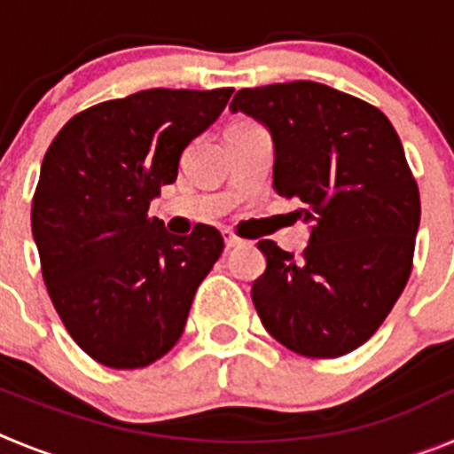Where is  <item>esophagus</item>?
<instances>
[{
  "mask_svg": "<svg viewBox=\"0 0 454 454\" xmlns=\"http://www.w3.org/2000/svg\"><path fill=\"white\" fill-rule=\"evenodd\" d=\"M240 246H246V240L239 239V236L231 234V231H224V247H227V250H231V247H240Z\"/></svg>",
  "mask_w": 454,
  "mask_h": 454,
  "instance_id": "1",
  "label": "esophagus"
}]
</instances>
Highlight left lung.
I'll return each mask as SVG.
<instances>
[{"label": "left lung", "instance_id": "1", "mask_svg": "<svg viewBox=\"0 0 454 454\" xmlns=\"http://www.w3.org/2000/svg\"><path fill=\"white\" fill-rule=\"evenodd\" d=\"M230 111L266 127L272 188L302 204L309 224L300 259L259 240L256 314L298 355L356 350L400 298L414 259L420 198L398 134L380 108L316 82L243 88Z\"/></svg>", "mask_w": 454, "mask_h": 454}]
</instances>
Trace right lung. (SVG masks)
<instances>
[{
	"label": "right lung",
	"instance_id": "1",
	"mask_svg": "<svg viewBox=\"0 0 454 454\" xmlns=\"http://www.w3.org/2000/svg\"><path fill=\"white\" fill-rule=\"evenodd\" d=\"M234 88H152L98 104L59 131L40 166L31 231L66 330L108 368H143L179 340L223 252L215 227L175 236L147 208Z\"/></svg>",
	"mask_w": 454,
	"mask_h": 454
}]
</instances>
